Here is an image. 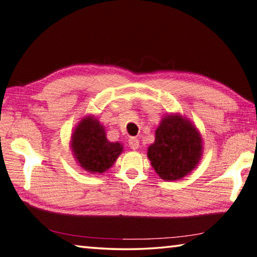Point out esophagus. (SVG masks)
I'll return each instance as SVG.
<instances>
[{"label":"esophagus","instance_id":"1","mask_svg":"<svg viewBox=\"0 0 257 257\" xmlns=\"http://www.w3.org/2000/svg\"><path fill=\"white\" fill-rule=\"evenodd\" d=\"M128 145H129V147L132 148V149H138V147H139V141H138V138H136V137H130L129 138V141H128Z\"/></svg>","mask_w":257,"mask_h":257}]
</instances>
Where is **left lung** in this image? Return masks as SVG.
<instances>
[{
  "mask_svg": "<svg viewBox=\"0 0 257 257\" xmlns=\"http://www.w3.org/2000/svg\"><path fill=\"white\" fill-rule=\"evenodd\" d=\"M202 138L189 119L167 114L155 132L147 156L161 179H183L195 169L202 155Z\"/></svg>",
  "mask_w": 257,
  "mask_h": 257,
  "instance_id": "1",
  "label": "left lung"
}]
</instances>
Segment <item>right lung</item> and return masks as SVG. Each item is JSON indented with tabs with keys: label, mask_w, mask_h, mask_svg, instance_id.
<instances>
[{
	"label": "right lung",
	"mask_w": 257,
	"mask_h": 257,
	"mask_svg": "<svg viewBox=\"0 0 257 257\" xmlns=\"http://www.w3.org/2000/svg\"><path fill=\"white\" fill-rule=\"evenodd\" d=\"M71 147L76 162L92 174L108 171L123 151L120 143L106 139L104 127L93 115H87L78 122L72 134Z\"/></svg>",
	"instance_id": "right-lung-1"
}]
</instances>
